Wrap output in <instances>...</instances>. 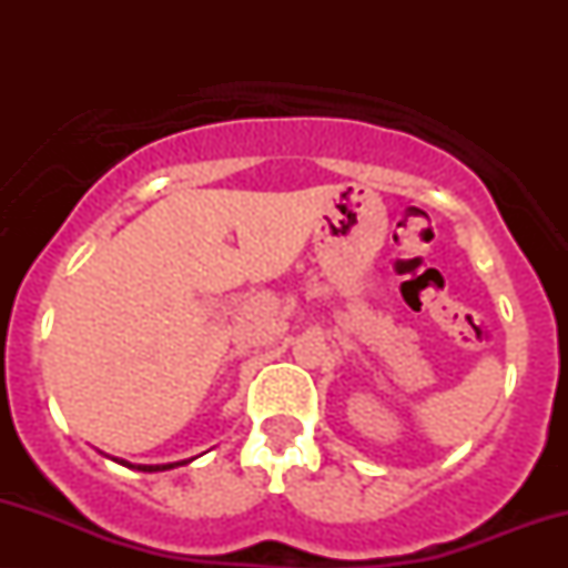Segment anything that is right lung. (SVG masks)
<instances>
[{
	"mask_svg": "<svg viewBox=\"0 0 568 568\" xmlns=\"http://www.w3.org/2000/svg\"><path fill=\"white\" fill-rule=\"evenodd\" d=\"M120 462V465H128L125 459H116ZM179 465H184V462H171V465H139L135 467V470H141V473H160V470H173V467H179ZM128 467H133V465H128Z\"/></svg>",
	"mask_w": 568,
	"mask_h": 568,
	"instance_id": "right-lung-1",
	"label": "right lung"
}]
</instances>
